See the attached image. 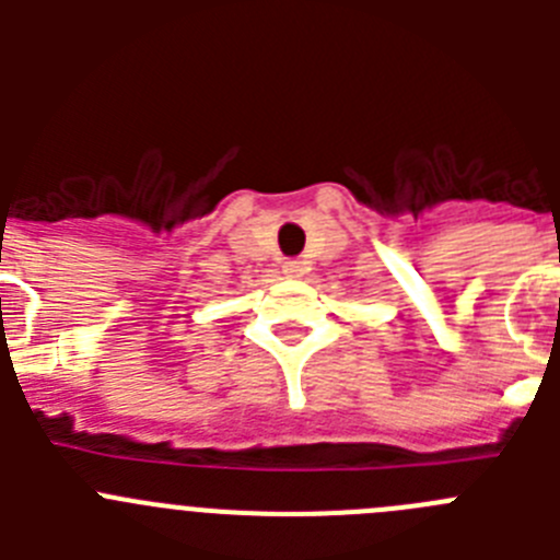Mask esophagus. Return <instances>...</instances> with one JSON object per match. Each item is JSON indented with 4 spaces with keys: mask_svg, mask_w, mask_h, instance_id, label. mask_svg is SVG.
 Segmentation results:
<instances>
[{
    "mask_svg": "<svg viewBox=\"0 0 560 560\" xmlns=\"http://www.w3.org/2000/svg\"><path fill=\"white\" fill-rule=\"evenodd\" d=\"M283 275L291 277V280H300V277L305 275V266L296 264V260H289V264L283 266Z\"/></svg>",
    "mask_w": 560,
    "mask_h": 560,
    "instance_id": "34e87169",
    "label": "esophagus"
}]
</instances>
